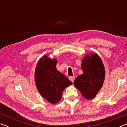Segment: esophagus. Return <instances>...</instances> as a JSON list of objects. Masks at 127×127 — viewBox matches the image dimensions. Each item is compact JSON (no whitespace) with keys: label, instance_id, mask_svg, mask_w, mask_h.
Returning <instances> with one entry per match:
<instances>
[{"label":"esophagus","instance_id":"esophagus-1","mask_svg":"<svg viewBox=\"0 0 127 127\" xmlns=\"http://www.w3.org/2000/svg\"><path fill=\"white\" fill-rule=\"evenodd\" d=\"M69 78L70 81H71L72 82H73L74 81V79H75V77H70Z\"/></svg>","mask_w":127,"mask_h":127}]
</instances>
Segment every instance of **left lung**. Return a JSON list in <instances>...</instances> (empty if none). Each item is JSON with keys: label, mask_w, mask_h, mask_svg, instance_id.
I'll return each instance as SVG.
<instances>
[{"label": "left lung", "mask_w": 127, "mask_h": 127, "mask_svg": "<svg viewBox=\"0 0 127 127\" xmlns=\"http://www.w3.org/2000/svg\"><path fill=\"white\" fill-rule=\"evenodd\" d=\"M83 74L79 75L74 81V85L83 97L91 100L95 97L102 87L105 70L102 62L96 54L86 55L81 65Z\"/></svg>", "instance_id": "8db88e82"}]
</instances>
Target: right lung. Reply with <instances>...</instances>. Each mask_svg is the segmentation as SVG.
<instances>
[{
    "mask_svg": "<svg viewBox=\"0 0 127 127\" xmlns=\"http://www.w3.org/2000/svg\"><path fill=\"white\" fill-rule=\"evenodd\" d=\"M57 59H51L45 55L38 61L35 73L38 92L53 104L61 100L65 88L72 84L65 75L57 69Z\"/></svg>",
    "mask_w": 127,
    "mask_h": 127,
    "instance_id": "right-lung-1",
    "label": "right lung"
}]
</instances>
